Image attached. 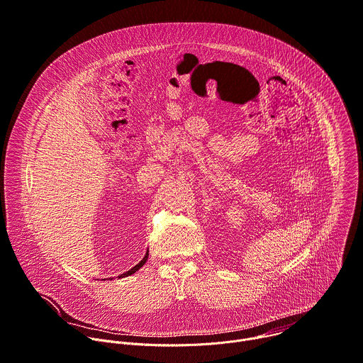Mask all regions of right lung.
<instances>
[{
  "label": "right lung",
  "mask_w": 363,
  "mask_h": 363,
  "mask_svg": "<svg viewBox=\"0 0 363 363\" xmlns=\"http://www.w3.org/2000/svg\"><path fill=\"white\" fill-rule=\"evenodd\" d=\"M147 259H149V249H147V252H146V255H144V257H143V259H141V260H140V263H137V264H135V266H134V267H133V269H130V270H127V272H125V273H121V274H120V276H118V279H120V277H127V276H130V274H133V273H135V272H137V270H138V269H140V267H141V266H143V264H144V263H146V262H147Z\"/></svg>",
  "instance_id": "obj_1"
}]
</instances>
